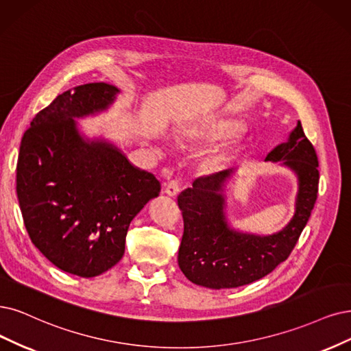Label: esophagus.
Segmentation results:
<instances>
[{"mask_svg":"<svg viewBox=\"0 0 351 351\" xmlns=\"http://www.w3.org/2000/svg\"><path fill=\"white\" fill-rule=\"evenodd\" d=\"M165 193L169 197H176L179 193V182L178 180H171L165 188Z\"/></svg>","mask_w":351,"mask_h":351,"instance_id":"1","label":"esophagus"}]
</instances>
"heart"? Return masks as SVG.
<instances>
[{"label": "heart", "instance_id": "heart-1", "mask_svg": "<svg viewBox=\"0 0 351 351\" xmlns=\"http://www.w3.org/2000/svg\"><path fill=\"white\" fill-rule=\"evenodd\" d=\"M240 132H243V124L239 123V121H221V123H217V124H213L210 127H205L204 130H201V132L198 133V137L202 138V140H206V141H217V140H223V138H227V137H232L239 134ZM232 150L231 147L230 149H226L223 152H219L217 154H214L213 158L208 159V162H206V166H208L210 169H215L218 166H221L223 163H226L232 154Z\"/></svg>", "mask_w": 351, "mask_h": 351}]
</instances>
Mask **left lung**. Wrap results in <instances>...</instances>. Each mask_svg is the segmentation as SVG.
Segmentation results:
<instances>
[{
	"label": "left lung",
	"mask_w": 351,
	"mask_h": 351,
	"mask_svg": "<svg viewBox=\"0 0 351 351\" xmlns=\"http://www.w3.org/2000/svg\"><path fill=\"white\" fill-rule=\"evenodd\" d=\"M265 162L289 169L298 184L292 218L271 234L243 231L230 223L227 192L237 167L193 180L178 197L184 217L178 265L192 283L210 289L239 288L269 275L293 250L313 213L319 180L317 153L301 121Z\"/></svg>",
	"instance_id": "1"
}]
</instances>
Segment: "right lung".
Segmentation results:
<instances>
[{"instance_id": "1", "label": "right lung", "mask_w": 351, "mask_h": 351, "mask_svg": "<svg viewBox=\"0 0 351 351\" xmlns=\"http://www.w3.org/2000/svg\"><path fill=\"white\" fill-rule=\"evenodd\" d=\"M121 90L94 82L68 89L21 138L17 197L36 247L66 274L94 278L121 261L130 223L159 197L160 182L110 138L77 120L106 112Z\"/></svg>"}]
</instances>
